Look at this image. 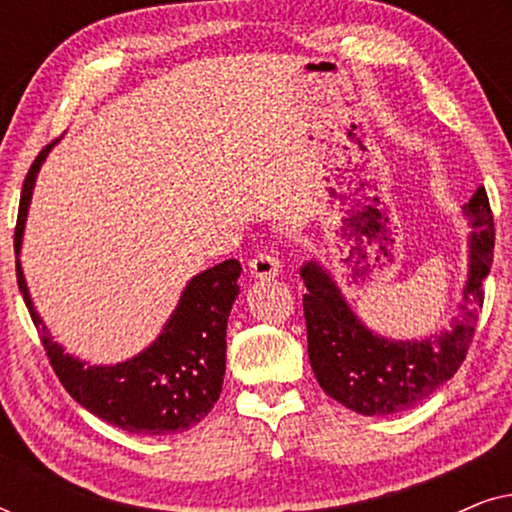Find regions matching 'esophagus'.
Listing matches in <instances>:
<instances>
[{
  "label": "esophagus",
  "mask_w": 512,
  "mask_h": 512,
  "mask_svg": "<svg viewBox=\"0 0 512 512\" xmlns=\"http://www.w3.org/2000/svg\"><path fill=\"white\" fill-rule=\"evenodd\" d=\"M249 272L256 279H270L279 275V258L272 251L263 249L249 261Z\"/></svg>",
  "instance_id": "1"
}]
</instances>
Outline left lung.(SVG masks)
Returning <instances> with one entry per match:
<instances>
[{
	"label": "left lung",
	"instance_id": "left-lung-1",
	"mask_svg": "<svg viewBox=\"0 0 512 512\" xmlns=\"http://www.w3.org/2000/svg\"><path fill=\"white\" fill-rule=\"evenodd\" d=\"M471 223L468 279L459 317L450 331L424 340H389L370 331L352 312L333 277L317 261L305 263L300 277L307 324V356L319 387L359 415H391L424 401L457 373L471 347L482 310V282L492 268L494 219L485 188L464 205Z\"/></svg>",
	"mask_w": 512,
	"mask_h": 512
}]
</instances>
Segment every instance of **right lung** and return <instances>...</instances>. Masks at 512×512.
I'll list each match as a JSON object with an SVG mask.
<instances>
[{
  "mask_svg": "<svg viewBox=\"0 0 512 512\" xmlns=\"http://www.w3.org/2000/svg\"><path fill=\"white\" fill-rule=\"evenodd\" d=\"M48 151L51 144L34 158L20 193L13 235L16 256L23 244L34 181ZM240 272L242 265L230 258L195 275L181 293L163 333L142 354L116 366H88L51 338L44 319L34 310L20 258H16L18 289L62 387L107 424L142 436H170L191 429L219 401L226 375L228 314L240 293Z\"/></svg>",
  "mask_w": 512,
  "mask_h": 512,
  "instance_id": "1",
  "label": "right lung"
}]
</instances>
